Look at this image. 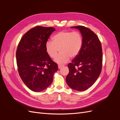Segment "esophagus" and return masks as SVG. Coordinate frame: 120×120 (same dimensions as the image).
I'll use <instances>...</instances> for the list:
<instances>
[{
    "label": "esophagus",
    "instance_id": "esophagus-1",
    "mask_svg": "<svg viewBox=\"0 0 120 120\" xmlns=\"http://www.w3.org/2000/svg\"><path fill=\"white\" fill-rule=\"evenodd\" d=\"M64 66V65H61V64H59V66H58V68H59V69H60V68H61L62 67H63Z\"/></svg>",
    "mask_w": 120,
    "mask_h": 120
}]
</instances>
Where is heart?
Masks as SVG:
<instances>
[{
    "instance_id": "1",
    "label": "heart",
    "mask_w": 120,
    "mask_h": 120,
    "mask_svg": "<svg viewBox=\"0 0 120 120\" xmlns=\"http://www.w3.org/2000/svg\"><path fill=\"white\" fill-rule=\"evenodd\" d=\"M52 39V41L46 42L45 51L50 57L54 59L57 56L60 49L61 52L56 58L55 61L60 64L67 63L71 57H77L83 45L82 35L78 31H60L54 34Z\"/></svg>"
}]
</instances>
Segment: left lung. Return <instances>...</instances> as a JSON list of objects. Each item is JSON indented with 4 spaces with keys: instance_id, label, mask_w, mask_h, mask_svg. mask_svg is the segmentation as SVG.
Listing matches in <instances>:
<instances>
[{
    "instance_id": "obj_1",
    "label": "left lung",
    "mask_w": 120,
    "mask_h": 120,
    "mask_svg": "<svg viewBox=\"0 0 120 120\" xmlns=\"http://www.w3.org/2000/svg\"><path fill=\"white\" fill-rule=\"evenodd\" d=\"M78 29L83 38V45L79 55L68 64L69 73L66 77L68 85L78 91L90 88L101 71L103 52L101 43L94 32L83 26H71Z\"/></svg>"
}]
</instances>
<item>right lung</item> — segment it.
Masks as SVG:
<instances>
[{"instance_id": "add662e5", "label": "right lung", "mask_w": 120, "mask_h": 120, "mask_svg": "<svg viewBox=\"0 0 120 120\" xmlns=\"http://www.w3.org/2000/svg\"><path fill=\"white\" fill-rule=\"evenodd\" d=\"M52 27L37 26L21 38L16 52L18 71L22 81L34 92H41L52 83L57 64L47 54L45 45Z\"/></svg>"}]
</instances>
